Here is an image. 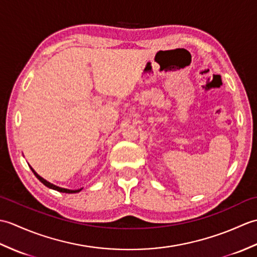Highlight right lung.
Returning <instances> with one entry per match:
<instances>
[{"label":"right lung","instance_id":"obj_1","mask_svg":"<svg viewBox=\"0 0 257 257\" xmlns=\"http://www.w3.org/2000/svg\"><path fill=\"white\" fill-rule=\"evenodd\" d=\"M31 170L33 171V173L35 174V177L40 180V181L44 184V185H46L47 188H50V189H53V190H56V191H58V192H63V193H77V192H79V191H81V189H78V190H69V189H64V188H59V187H57V185H55V184H53V183H51V182H48V181H46L45 179H43L41 176H38V174L33 170V168L31 167Z\"/></svg>","mask_w":257,"mask_h":257}]
</instances>
